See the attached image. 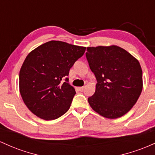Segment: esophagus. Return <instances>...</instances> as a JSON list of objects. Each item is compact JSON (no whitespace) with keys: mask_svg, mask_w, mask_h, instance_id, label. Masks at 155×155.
Listing matches in <instances>:
<instances>
[{"mask_svg":"<svg viewBox=\"0 0 155 155\" xmlns=\"http://www.w3.org/2000/svg\"><path fill=\"white\" fill-rule=\"evenodd\" d=\"M78 90H79V91H83V89H84V86H82V87H78Z\"/></svg>","mask_w":155,"mask_h":155,"instance_id":"34e87169","label":"esophagus"}]
</instances>
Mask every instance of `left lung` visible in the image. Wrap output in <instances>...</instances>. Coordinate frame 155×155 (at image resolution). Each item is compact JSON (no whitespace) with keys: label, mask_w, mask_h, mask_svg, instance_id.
<instances>
[{"label":"left lung","mask_w":155,"mask_h":155,"mask_svg":"<svg viewBox=\"0 0 155 155\" xmlns=\"http://www.w3.org/2000/svg\"><path fill=\"white\" fill-rule=\"evenodd\" d=\"M86 57L97 83L88 97L94 110L108 119L124 116L136 103L143 88L140 64L118 46L87 48Z\"/></svg>","instance_id":"left-lung-1"}]
</instances>
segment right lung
<instances>
[{
  "label": "right lung",
  "instance_id": "1",
  "mask_svg": "<svg viewBox=\"0 0 155 155\" xmlns=\"http://www.w3.org/2000/svg\"><path fill=\"white\" fill-rule=\"evenodd\" d=\"M85 51V47L50 41L27 55L20 71V91L33 114L53 120L69 110L76 92L67 76Z\"/></svg>",
  "mask_w": 155,
  "mask_h": 155
}]
</instances>
